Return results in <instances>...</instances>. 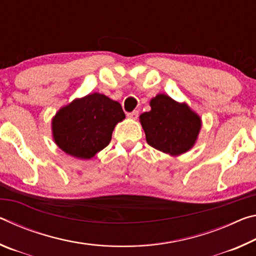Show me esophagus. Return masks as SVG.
I'll return each instance as SVG.
<instances>
[{
	"label": "esophagus",
	"mask_w": 256,
	"mask_h": 256,
	"mask_svg": "<svg viewBox=\"0 0 256 256\" xmlns=\"http://www.w3.org/2000/svg\"><path fill=\"white\" fill-rule=\"evenodd\" d=\"M126 116L128 118H132V120H136L138 116V110H133L131 112H128Z\"/></svg>",
	"instance_id": "esophagus-1"
}]
</instances>
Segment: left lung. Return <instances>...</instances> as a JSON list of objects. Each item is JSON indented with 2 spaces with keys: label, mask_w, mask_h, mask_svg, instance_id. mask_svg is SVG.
<instances>
[{
  "label": "left lung",
  "mask_w": 256,
  "mask_h": 256,
  "mask_svg": "<svg viewBox=\"0 0 256 256\" xmlns=\"http://www.w3.org/2000/svg\"><path fill=\"white\" fill-rule=\"evenodd\" d=\"M151 110L140 115L148 144L177 156L192 148L201 128V118L185 104L160 94L150 102Z\"/></svg>",
  "instance_id": "1"
}]
</instances>
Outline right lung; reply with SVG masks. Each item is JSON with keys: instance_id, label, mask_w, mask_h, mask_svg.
Segmentation results:
<instances>
[{"instance_id": "obj_1", "label": "right lung", "mask_w": 256, "mask_h": 256, "mask_svg": "<svg viewBox=\"0 0 256 256\" xmlns=\"http://www.w3.org/2000/svg\"><path fill=\"white\" fill-rule=\"evenodd\" d=\"M124 118L120 102L94 92L58 112L52 122L54 140L64 152L90 159L110 144L115 125Z\"/></svg>"}]
</instances>
